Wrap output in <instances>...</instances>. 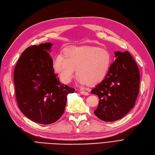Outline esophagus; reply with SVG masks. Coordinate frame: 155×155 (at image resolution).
Here are the masks:
<instances>
[{
  "instance_id": "obj_1",
  "label": "esophagus",
  "mask_w": 155,
  "mask_h": 155,
  "mask_svg": "<svg viewBox=\"0 0 155 155\" xmlns=\"http://www.w3.org/2000/svg\"><path fill=\"white\" fill-rule=\"evenodd\" d=\"M79 93H80L83 95H89V93H88V92L85 91H79Z\"/></svg>"
}]
</instances>
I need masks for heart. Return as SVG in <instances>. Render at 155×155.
Here are the masks:
<instances>
[{"label": "heart", "instance_id": "obj_1", "mask_svg": "<svg viewBox=\"0 0 155 155\" xmlns=\"http://www.w3.org/2000/svg\"><path fill=\"white\" fill-rule=\"evenodd\" d=\"M111 64L107 49L94 46L71 47L53 58L52 65L60 80L68 84L76 73L81 85L94 86L106 78Z\"/></svg>", "mask_w": 155, "mask_h": 155}]
</instances>
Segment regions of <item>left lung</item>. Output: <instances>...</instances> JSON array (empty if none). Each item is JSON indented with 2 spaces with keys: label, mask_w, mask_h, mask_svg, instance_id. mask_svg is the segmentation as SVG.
I'll return each instance as SVG.
<instances>
[{
  "label": "left lung",
  "mask_w": 155,
  "mask_h": 155,
  "mask_svg": "<svg viewBox=\"0 0 155 155\" xmlns=\"http://www.w3.org/2000/svg\"><path fill=\"white\" fill-rule=\"evenodd\" d=\"M115 60L104 80L92 90L99 102L95 115L112 122L123 118L135 106L140 76L136 61L129 52H115Z\"/></svg>",
  "instance_id": "obj_1"
}]
</instances>
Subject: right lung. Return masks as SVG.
Masks as SVG:
<instances>
[{"label": "right lung", "mask_w": 155, "mask_h": 155, "mask_svg": "<svg viewBox=\"0 0 155 155\" xmlns=\"http://www.w3.org/2000/svg\"><path fill=\"white\" fill-rule=\"evenodd\" d=\"M53 44L32 45L20 56L14 72L16 100L23 115L35 123L49 124L63 114L67 95L74 88L62 84L54 72L48 52Z\"/></svg>", "instance_id": "add662e5"}]
</instances>
